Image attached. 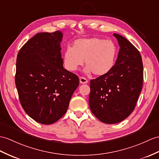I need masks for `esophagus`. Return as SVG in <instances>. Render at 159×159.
<instances>
[{"instance_id":"esophagus-1","label":"esophagus","mask_w":159,"mask_h":159,"mask_svg":"<svg viewBox=\"0 0 159 159\" xmlns=\"http://www.w3.org/2000/svg\"><path fill=\"white\" fill-rule=\"evenodd\" d=\"M80 84H87L88 80L84 77H80Z\"/></svg>"}]
</instances>
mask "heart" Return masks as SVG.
I'll use <instances>...</instances> for the list:
<instances>
[{
  "instance_id": "1",
  "label": "heart",
  "mask_w": 159,
  "mask_h": 159,
  "mask_svg": "<svg viewBox=\"0 0 159 159\" xmlns=\"http://www.w3.org/2000/svg\"><path fill=\"white\" fill-rule=\"evenodd\" d=\"M117 53L116 45L111 41L99 38L79 39L65 50L64 66L69 71H75L85 59V72L102 76L114 67Z\"/></svg>"
}]
</instances>
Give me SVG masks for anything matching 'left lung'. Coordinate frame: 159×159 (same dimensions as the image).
Masks as SVG:
<instances>
[{
	"label": "left lung",
	"instance_id": "left-lung-1",
	"mask_svg": "<svg viewBox=\"0 0 159 159\" xmlns=\"http://www.w3.org/2000/svg\"><path fill=\"white\" fill-rule=\"evenodd\" d=\"M120 46L117 59L111 71L90 80L89 106L100 121L114 124L132 113L142 90L143 64L138 50L117 34Z\"/></svg>",
	"mask_w": 159,
	"mask_h": 159
}]
</instances>
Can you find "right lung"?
Segmentation results:
<instances>
[{"label":"right lung","mask_w":159,"mask_h":159,"mask_svg":"<svg viewBox=\"0 0 159 159\" xmlns=\"http://www.w3.org/2000/svg\"><path fill=\"white\" fill-rule=\"evenodd\" d=\"M63 34H36L19 50L15 85L20 103L34 121L55 123L66 113L80 80L63 68L61 53Z\"/></svg>","instance_id":"add662e5"}]
</instances>
